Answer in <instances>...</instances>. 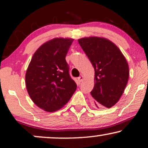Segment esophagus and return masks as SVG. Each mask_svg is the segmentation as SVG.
I'll list each match as a JSON object with an SVG mask.
<instances>
[{
	"label": "esophagus",
	"mask_w": 148,
	"mask_h": 148,
	"mask_svg": "<svg viewBox=\"0 0 148 148\" xmlns=\"http://www.w3.org/2000/svg\"><path fill=\"white\" fill-rule=\"evenodd\" d=\"M83 79H84V77H83L82 75H81V76H79V77L77 78V79H78V81L79 82H82V80H83Z\"/></svg>",
	"instance_id": "obj_1"
}]
</instances>
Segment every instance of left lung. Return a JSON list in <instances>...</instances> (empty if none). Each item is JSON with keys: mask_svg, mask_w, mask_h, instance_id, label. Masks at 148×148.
Wrapping results in <instances>:
<instances>
[{"mask_svg": "<svg viewBox=\"0 0 148 148\" xmlns=\"http://www.w3.org/2000/svg\"><path fill=\"white\" fill-rule=\"evenodd\" d=\"M79 44L95 71L94 87L91 94L96 106H114L122 96L129 76V65L120 49L106 38H82Z\"/></svg>", "mask_w": 148, "mask_h": 148, "instance_id": "8db88e82", "label": "left lung"}]
</instances>
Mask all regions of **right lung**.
Here are the masks:
<instances>
[{
    "label": "right lung",
    "mask_w": 148,
    "mask_h": 148,
    "mask_svg": "<svg viewBox=\"0 0 148 148\" xmlns=\"http://www.w3.org/2000/svg\"><path fill=\"white\" fill-rule=\"evenodd\" d=\"M72 38H56L40 46L26 71L25 85L34 104L46 112L65 105L77 89L65 60Z\"/></svg>",
    "instance_id": "obj_1"
}]
</instances>
